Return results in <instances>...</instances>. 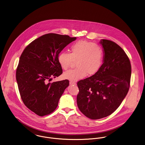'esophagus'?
Instances as JSON below:
<instances>
[{
    "label": "esophagus",
    "instance_id": "34e87169",
    "mask_svg": "<svg viewBox=\"0 0 145 145\" xmlns=\"http://www.w3.org/2000/svg\"><path fill=\"white\" fill-rule=\"evenodd\" d=\"M69 83L70 84H71V85H76V82L72 81H70Z\"/></svg>",
    "mask_w": 145,
    "mask_h": 145
}]
</instances>
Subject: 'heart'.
Segmentation results:
<instances>
[{
	"label": "heart",
	"instance_id": "b5f03b06",
	"mask_svg": "<svg viewBox=\"0 0 145 145\" xmlns=\"http://www.w3.org/2000/svg\"><path fill=\"white\" fill-rule=\"evenodd\" d=\"M70 52H62L58 56V62L63 69H68L76 61L75 69L65 71V78L75 81L87 75H93L101 68L103 59V51L101 46L93 42L80 40L72 44Z\"/></svg>",
	"mask_w": 145,
	"mask_h": 145
}]
</instances>
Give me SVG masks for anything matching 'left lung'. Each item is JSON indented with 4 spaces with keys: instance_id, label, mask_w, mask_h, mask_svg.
<instances>
[{
    "instance_id": "left-lung-1",
    "label": "left lung",
    "mask_w": 145,
    "mask_h": 145,
    "mask_svg": "<svg viewBox=\"0 0 145 145\" xmlns=\"http://www.w3.org/2000/svg\"><path fill=\"white\" fill-rule=\"evenodd\" d=\"M103 63L94 75L77 82V104L92 120L111 115L120 106L130 87L131 64L126 52L112 40L101 39Z\"/></svg>"
}]
</instances>
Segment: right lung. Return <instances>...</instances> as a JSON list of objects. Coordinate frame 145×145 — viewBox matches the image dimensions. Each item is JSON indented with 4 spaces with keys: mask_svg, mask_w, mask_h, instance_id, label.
<instances>
[{
    "mask_svg": "<svg viewBox=\"0 0 145 145\" xmlns=\"http://www.w3.org/2000/svg\"><path fill=\"white\" fill-rule=\"evenodd\" d=\"M76 37L47 33L33 40L23 51L16 70V80L25 106L40 116L52 113L69 86L68 80L50 83L61 75L58 62L61 51Z\"/></svg>",
    "mask_w": 145,
    "mask_h": 145,
    "instance_id": "1",
    "label": "right lung"
}]
</instances>
